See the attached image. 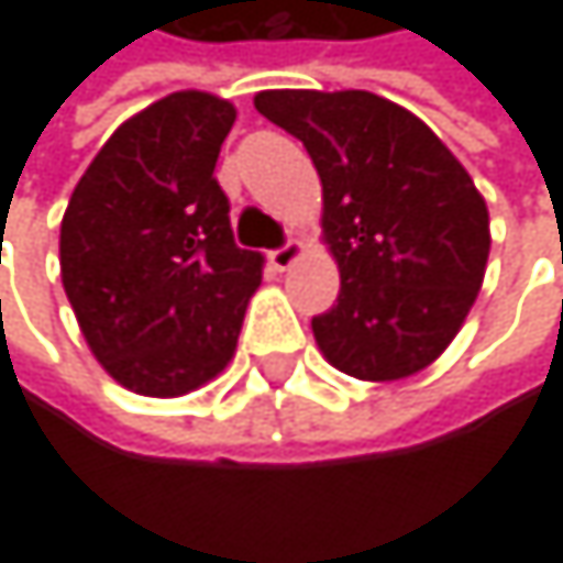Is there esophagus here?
<instances>
[{
	"instance_id": "34e87169",
	"label": "esophagus",
	"mask_w": 563,
	"mask_h": 563,
	"mask_svg": "<svg viewBox=\"0 0 563 563\" xmlns=\"http://www.w3.org/2000/svg\"><path fill=\"white\" fill-rule=\"evenodd\" d=\"M300 253H303V246H300L297 240H290V243H284L279 250H269V253H266V260H269V266H273V269L284 273V269H290V266L300 260Z\"/></svg>"
}]
</instances>
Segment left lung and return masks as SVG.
<instances>
[{
    "label": "left lung",
    "mask_w": 563,
    "mask_h": 563,
    "mask_svg": "<svg viewBox=\"0 0 563 563\" xmlns=\"http://www.w3.org/2000/svg\"><path fill=\"white\" fill-rule=\"evenodd\" d=\"M323 185L341 294L310 320L338 372L398 382L432 364L483 287L489 216L466 168L405 107L367 90H263Z\"/></svg>",
    "instance_id": "left-lung-1"
}]
</instances>
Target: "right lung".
I'll return each mask as SVG.
<instances>
[{
	"label": "right lung",
	"instance_id": "obj_1",
	"mask_svg": "<svg viewBox=\"0 0 563 563\" xmlns=\"http://www.w3.org/2000/svg\"><path fill=\"white\" fill-rule=\"evenodd\" d=\"M235 107L178 90L124 121L77 181L59 276L107 375L151 398L196 391L229 364L263 256L240 250L216 181Z\"/></svg>",
	"mask_w": 563,
	"mask_h": 563
}]
</instances>
